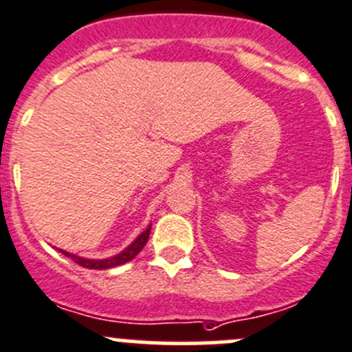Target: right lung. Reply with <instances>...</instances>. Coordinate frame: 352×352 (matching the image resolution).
Segmentation results:
<instances>
[{
  "mask_svg": "<svg viewBox=\"0 0 352 352\" xmlns=\"http://www.w3.org/2000/svg\"><path fill=\"white\" fill-rule=\"evenodd\" d=\"M150 232H151V225L148 226V228L144 230L143 233H140V236H138V239L134 240V242L131 243L129 247H126L122 252H119V254H117V255H113V257L100 258V261H95V258L78 257V255L69 254V252L61 250V248H59V252H63V254H65L66 257L73 258V261L76 262L78 265H81V267H87V269H100V271H102V269L116 267V265H122V264H126V262L133 261V258L136 257V255L140 254L141 250H143L144 245H146L148 239H150Z\"/></svg>",
  "mask_w": 352,
  "mask_h": 352,
  "instance_id": "add662e5",
  "label": "right lung"
}]
</instances>
